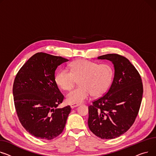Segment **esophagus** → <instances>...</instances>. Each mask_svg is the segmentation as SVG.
Here are the masks:
<instances>
[{"label":"esophagus","mask_w":156,"mask_h":156,"mask_svg":"<svg viewBox=\"0 0 156 156\" xmlns=\"http://www.w3.org/2000/svg\"><path fill=\"white\" fill-rule=\"evenodd\" d=\"M79 105H80L79 104H71L70 105V107H71V108H74L76 107L79 106Z\"/></svg>","instance_id":"esophagus-1"}]
</instances>
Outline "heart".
I'll return each instance as SVG.
<instances>
[{
    "instance_id": "1",
    "label": "heart",
    "mask_w": 156,
    "mask_h": 156,
    "mask_svg": "<svg viewBox=\"0 0 156 156\" xmlns=\"http://www.w3.org/2000/svg\"><path fill=\"white\" fill-rule=\"evenodd\" d=\"M70 70H60L55 76V82L60 88L68 90L79 80L80 86L67 95V102L70 104L83 103L90 94L94 97L103 95L110 86L114 74L113 69L109 64H99L86 59L73 62Z\"/></svg>"
}]
</instances>
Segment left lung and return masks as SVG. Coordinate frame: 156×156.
I'll return each instance as SVG.
<instances>
[{
	"label": "left lung",
	"mask_w": 156,
	"mask_h": 156,
	"mask_svg": "<svg viewBox=\"0 0 156 156\" xmlns=\"http://www.w3.org/2000/svg\"><path fill=\"white\" fill-rule=\"evenodd\" d=\"M98 58L112 62L115 76L108 92L89 106L88 126L101 139H115L130 129L139 113L143 94L142 79L123 56L112 53Z\"/></svg>",
	"instance_id": "8db88e82"
}]
</instances>
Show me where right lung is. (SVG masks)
<instances>
[{
  "label": "right lung",
  "mask_w": 156,
  "mask_h": 156,
  "mask_svg": "<svg viewBox=\"0 0 156 156\" xmlns=\"http://www.w3.org/2000/svg\"><path fill=\"white\" fill-rule=\"evenodd\" d=\"M62 57L40 52L34 54L18 71L13 84L14 102L22 126L36 138L51 140L63 130L71 108L57 107L64 96L55 78Z\"/></svg>",
  "instance_id": "right-lung-1"
}]
</instances>
